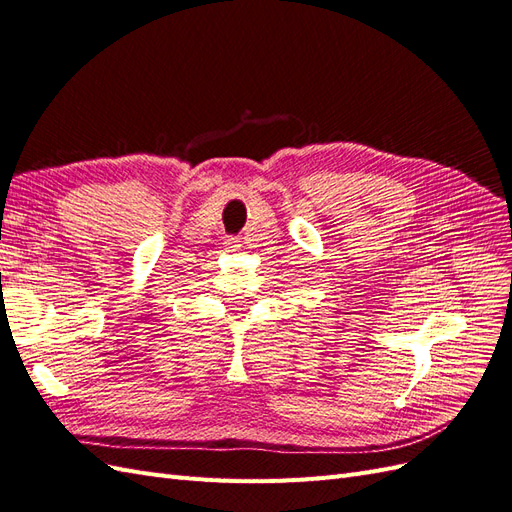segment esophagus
<instances>
[{"mask_svg": "<svg viewBox=\"0 0 512 512\" xmlns=\"http://www.w3.org/2000/svg\"><path fill=\"white\" fill-rule=\"evenodd\" d=\"M225 249L227 251H238L240 249V240L238 238H227L225 240Z\"/></svg>", "mask_w": 512, "mask_h": 512, "instance_id": "esophagus-1", "label": "esophagus"}]
</instances>
